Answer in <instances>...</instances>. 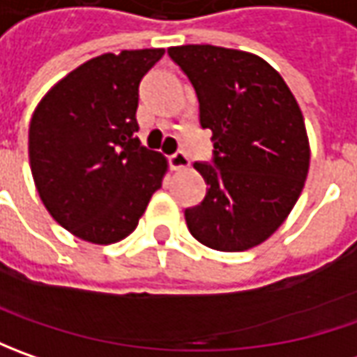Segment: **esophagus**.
Returning <instances> with one entry per match:
<instances>
[{"instance_id": "34e87169", "label": "esophagus", "mask_w": 357, "mask_h": 357, "mask_svg": "<svg viewBox=\"0 0 357 357\" xmlns=\"http://www.w3.org/2000/svg\"><path fill=\"white\" fill-rule=\"evenodd\" d=\"M169 165H171L172 171H186L190 167V158L186 157V153H183V151H176L174 155L169 157Z\"/></svg>"}]
</instances>
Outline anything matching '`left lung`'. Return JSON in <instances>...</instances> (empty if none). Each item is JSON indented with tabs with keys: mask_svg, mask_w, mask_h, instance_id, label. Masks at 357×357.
Masks as SVG:
<instances>
[{
	"mask_svg": "<svg viewBox=\"0 0 357 357\" xmlns=\"http://www.w3.org/2000/svg\"><path fill=\"white\" fill-rule=\"evenodd\" d=\"M197 91L200 127L213 130V162H195L204 200L186 208L190 234L220 252L270 238L288 218L310 167L302 111L262 57L216 45L169 49Z\"/></svg>",
	"mask_w": 357,
	"mask_h": 357,
	"instance_id": "1",
	"label": "left lung"
}]
</instances>
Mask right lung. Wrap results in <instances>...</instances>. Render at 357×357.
<instances>
[{
    "label": "right lung",
    "instance_id": "right-lung-1",
    "mask_svg": "<svg viewBox=\"0 0 357 357\" xmlns=\"http://www.w3.org/2000/svg\"><path fill=\"white\" fill-rule=\"evenodd\" d=\"M162 55L165 49H135L93 57L55 83L33 111L35 188L77 238H127L162 185L167 158L137 137L139 85Z\"/></svg>",
    "mask_w": 357,
    "mask_h": 357
}]
</instances>
